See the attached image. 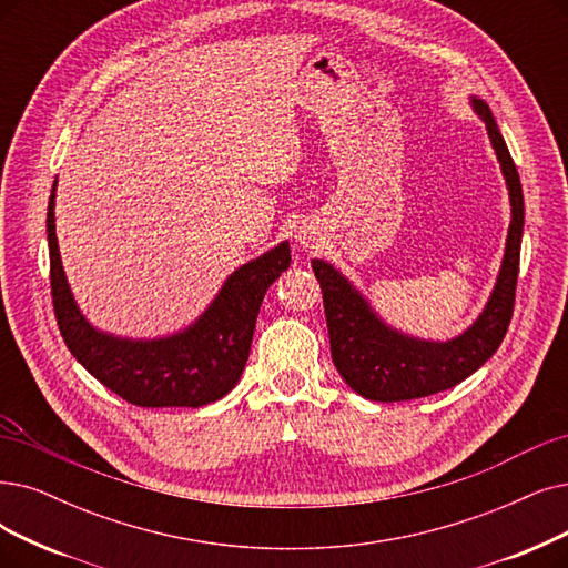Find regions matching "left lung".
Returning <instances> with one entry per match:
<instances>
[{"mask_svg": "<svg viewBox=\"0 0 568 568\" xmlns=\"http://www.w3.org/2000/svg\"><path fill=\"white\" fill-rule=\"evenodd\" d=\"M473 106L487 125L491 146L506 176L513 207L504 265L478 322L447 343L407 337L384 324L333 265L316 258L312 261V270L324 293L333 363L343 379L363 398L394 403L455 387L498 349L510 326L521 229H525V197H521L517 168L489 106L478 98H473Z\"/></svg>", "mask_w": 568, "mask_h": 568, "instance_id": "8db88e82", "label": "left lung"}]
</instances>
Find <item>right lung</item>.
<instances>
[{"mask_svg": "<svg viewBox=\"0 0 568 568\" xmlns=\"http://www.w3.org/2000/svg\"><path fill=\"white\" fill-rule=\"evenodd\" d=\"M55 184L47 231L51 296L64 345L106 389L140 407H200L229 394L248 358L265 291L291 263L288 242L242 265L200 320L170 337L123 339L95 331L67 284L55 237Z\"/></svg>", "mask_w": 568, "mask_h": 568, "instance_id": "obj_1", "label": "right lung"}]
</instances>
